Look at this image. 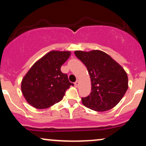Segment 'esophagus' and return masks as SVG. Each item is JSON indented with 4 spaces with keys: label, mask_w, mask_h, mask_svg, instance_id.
Instances as JSON below:
<instances>
[{
    "label": "esophagus",
    "mask_w": 146,
    "mask_h": 146,
    "mask_svg": "<svg viewBox=\"0 0 146 146\" xmlns=\"http://www.w3.org/2000/svg\"><path fill=\"white\" fill-rule=\"evenodd\" d=\"M74 84L75 87H78L79 84H80V82H79V80H77V81L74 83Z\"/></svg>",
    "instance_id": "esophagus-1"
}]
</instances>
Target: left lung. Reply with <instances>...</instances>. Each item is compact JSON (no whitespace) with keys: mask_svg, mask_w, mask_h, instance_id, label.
<instances>
[{"mask_svg":"<svg viewBox=\"0 0 146 146\" xmlns=\"http://www.w3.org/2000/svg\"><path fill=\"white\" fill-rule=\"evenodd\" d=\"M86 66L91 81V93L82 98V104L95 111L115 107L128 90V75L123 68L107 53L99 50L75 51Z\"/></svg>","mask_w":146,"mask_h":146,"instance_id":"8db88e82","label":"left lung"}]
</instances>
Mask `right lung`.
Here are the masks:
<instances>
[{
	"instance_id": "add662e5",
	"label": "right lung",
	"mask_w": 146,
	"mask_h": 146,
	"mask_svg": "<svg viewBox=\"0 0 146 146\" xmlns=\"http://www.w3.org/2000/svg\"><path fill=\"white\" fill-rule=\"evenodd\" d=\"M69 51H52L37 61L21 83L22 93L27 102L38 109L51 107L62 100L66 90L73 84L60 68Z\"/></svg>"
}]
</instances>
